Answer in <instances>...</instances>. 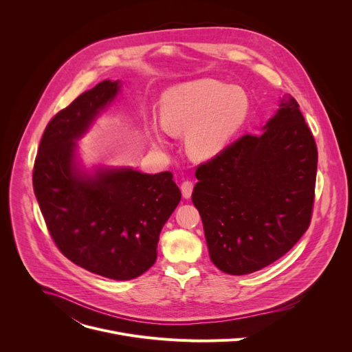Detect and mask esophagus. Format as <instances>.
<instances>
[{"mask_svg":"<svg viewBox=\"0 0 352 352\" xmlns=\"http://www.w3.org/2000/svg\"><path fill=\"white\" fill-rule=\"evenodd\" d=\"M192 190H193V182L192 181H184L181 184V192H182V196L185 199H189L190 195H192Z\"/></svg>","mask_w":352,"mask_h":352,"instance_id":"1","label":"esophagus"}]
</instances>
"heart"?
<instances>
[{
    "mask_svg": "<svg viewBox=\"0 0 352 352\" xmlns=\"http://www.w3.org/2000/svg\"><path fill=\"white\" fill-rule=\"evenodd\" d=\"M249 113L246 93L216 79H197L167 89L160 98V124L171 135L186 132L190 155H219L236 135ZM160 140L159 133L153 132Z\"/></svg>",
    "mask_w": 352,
    "mask_h": 352,
    "instance_id": "1",
    "label": "heart"
}]
</instances>
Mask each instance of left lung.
<instances>
[{"label": "left lung", "instance_id": "8db88e82", "mask_svg": "<svg viewBox=\"0 0 352 352\" xmlns=\"http://www.w3.org/2000/svg\"><path fill=\"white\" fill-rule=\"evenodd\" d=\"M318 148L296 100L258 135H243L196 170L192 202L212 262L242 276L280 259L311 224Z\"/></svg>", "mask_w": 352, "mask_h": 352}]
</instances>
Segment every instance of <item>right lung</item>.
Returning a JSON list of instances; mask_svg holds the SVG:
<instances>
[{
	"label": "right lung",
	"mask_w": 352,
	"mask_h": 352,
	"mask_svg": "<svg viewBox=\"0 0 352 352\" xmlns=\"http://www.w3.org/2000/svg\"><path fill=\"white\" fill-rule=\"evenodd\" d=\"M121 89L103 80L50 121L33 167V189L56 245L75 265L113 280H131L152 267L159 235L181 200L173 174L129 167H96L76 160L79 138Z\"/></svg>",
	"instance_id": "add662e5"
}]
</instances>
